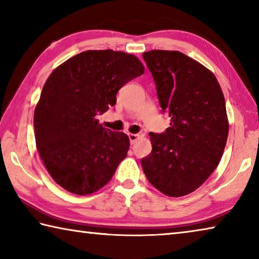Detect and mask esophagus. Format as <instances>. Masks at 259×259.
<instances>
[{
  "label": "esophagus",
  "instance_id": "obj_1",
  "mask_svg": "<svg viewBox=\"0 0 259 259\" xmlns=\"http://www.w3.org/2000/svg\"><path fill=\"white\" fill-rule=\"evenodd\" d=\"M128 136H129L131 145H133V144H135L139 139V135H137V134H129Z\"/></svg>",
  "mask_w": 259,
  "mask_h": 259
}]
</instances>
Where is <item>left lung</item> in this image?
Instances as JSON below:
<instances>
[{"instance_id": "obj_1", "label": "left lung", "mask_w": 259, "mask_h": 259, "mask_svg": "<svg viewBox=\"0 0 259 259\" xmlns=\"http://www.w3.org/2000/svg\"><path fill=\"white\" fill-rule=\"evenodd\" d=\"M143 58L163 112V134L150 133L152 152L142 159L146 177L168 196L194 192L217 168L229 136L225 99L216 76L179 51L152 50Z\"/></svg>"}]
</instances>
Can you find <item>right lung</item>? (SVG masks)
<instances>
[{"label":"right lung","mask_w":259,"mask_h":259,"mask_svg":"<svg viewBox=\"0 0 259 259\" xmlns=\"http://www.w3.org/2000/svg\"><path fill=\"white\" fill-rule=\"evenodd\" d=\"M145 71L137 57L88 50L48 77L34 112L36 148L54 181L77 195L111 181L129 150V137L104 128L97 115L116 104L125 83Z\"/></svg>","instance_id":"right-lung-1"}]
</instances>
